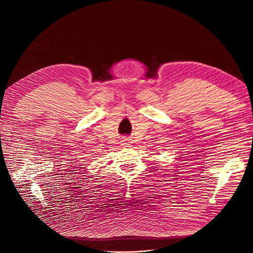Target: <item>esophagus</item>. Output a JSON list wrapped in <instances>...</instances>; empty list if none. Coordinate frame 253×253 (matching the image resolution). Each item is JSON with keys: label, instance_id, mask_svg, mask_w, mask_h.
Instances as JSON below:
<instances>
[{"label": "esophagus", "instance_id": "1", "mask_svg": "<svg viewBox=\"0 0 253 253\" xmlns=\"http://www.w3.org/2000/svg\"><path fill=\"white\" fill-rule=\"evenodd\" d=\"M120 143L121 145H124V147H129V144H131V142H129V140L126 138H122Z\"/></svg>", "mask_w": 253, "mask_h": 253}]
</instances>
